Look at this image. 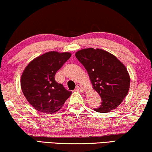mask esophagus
Here are the masks:
<instances>
[{
  "instance_id": "esophagus-1",
  "label": "esophagus",
  "mask_w": 152,
  "mask_h": 152,
  "mask_svg": "<svg viewBox=\"0 0 152 152\" xmlns=\"http://www.w3.org/2000/svg\"><path fill=\"white\" fill-rule=\"evenodd\" d=\"M76 90H80V91H81V92H83L84 91L83 88L80 85H79V84H78V85L76 86Z\"/></svg>"
}]
</instances>
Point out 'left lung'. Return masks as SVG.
Returning a JSON list of instances; mask_svg holds the SVG:
<instances>
[{"mask_svg":"<svg viewBox=\"0 0 152 152\" xmlns=\"http://www.w3.org/2000/svg\"><path fill=\"white\" fill-rule=\"evenodd\" d=\"M85 67L93 88L102 99L101 105L94 108L99 113L116 109L128 93L130 76L126 66L116 57L101 49L87 48L76 53Z\"/></svg>","mask_w":152,"mask_h":152,"instance_id":"left-lung-1","label":"left lung"}]
</instances>
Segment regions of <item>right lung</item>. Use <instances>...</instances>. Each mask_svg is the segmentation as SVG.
<instances>
[{
  "instance_id": "right-lung-1",
  "label": "right lung",
  "mask_w": 152,
  "mask_h": 152,
  "mask_svg": "<svg viewBox=\"0 0 152 152\" xmlns=\"http://www.w3.org/2000/svg\"><path fill=\"white\" fill-rule=\"evenodd\" d=\"M71 55L49 52L32 60L24 69L21 78L22 90L37 111L49 114L57 112L72 95V92L55 79V74Z\"/></svg>"
}]
</instances>
